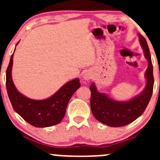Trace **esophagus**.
<instances>
[{"label":"esophagus","mask_w":160,"mask_h":160,"mask_svg":"<svg viewBox=\"0 0 160 160\" xmlns=\"http://www.w3.org/2000/svg\"><path fill=\"white\" fill-rule=\"evenodd\" d=\"M83 78L85 80H88L91 78V74L89 72H84V74L83 75Z\"/></svg>","instance_id":"obj_1"}]
</instances>
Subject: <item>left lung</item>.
Masks as SVG:
<instances>
[{
    "label": "left lung",
    "mask_w": 160,
    "mask_h": 160,
    "mask_svg": "<svg viewBox=\"0 0 160 160\" xmlns=\"http://www.w3.org/2000/svg\"><path fill=\"white\" fill-rule=\"evenodd\" d=\"M138 35L144 56L149 63L145 72L146 84L144 90L129 101H118L98 91L93 82L90 87V108L93 116L100 122L110 127L125 126L134 122L143 114L152 94L154 78L149 49L146 38L141 34Z\"/></svg>",
    "instance_id": "left-lung-1"
}]
</instances>
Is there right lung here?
Masks as SVG:
<instances>
[{
  "mask_svg": "<svg viewBox=\"0 0 160 160\" xmlns=\"http://www.w3.org/2000/svg\"><path fill=\"white\" fill-rule=\"evenodd\" d=\"M13 56L14 53L11 55L6 72V88L14 110L24 120L35 127L46 128L59 124L65 116L71 97L80 87L79 78L67 82L46 99H31L20 93L14 86L11 76Z\"/></svg>",
  "mask_w": 160,
  "mask_h": 160,
  "instance_id": "1",
  "label": "right lung"
}]
</instances>
